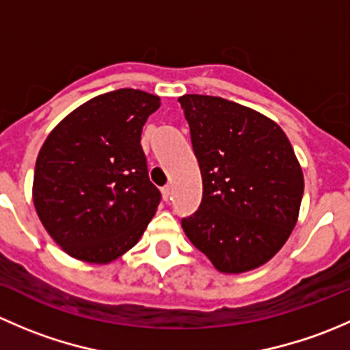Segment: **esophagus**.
<instances>
[{"instance_id": "1", "label": "esophagus", "mask_w": 350, "mask_h": 350, "mask_svg": "<svg viewBox=\"0 0 350 350\" xmlns=\"http://www.w3.org/2000/svg\"><path fill=\"white\" fill-rule=\"evenodd\" d=\"M169 198H171V186H164L162 188V200L164 201H169Z\"/></svg>"}]
</instances>
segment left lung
Wrapping results in <instances>:
<instances>
[{
  "label": "left lung",
  "mask_w": 350,
  "mask_h": 350,
  "mask_svg": "<svg viewBox=\"0 0 350 350\" xmlns=\"http://www.w3.org/2000/svg\"><path fill=\"white\" fill-rule=\"evenodd\" d=\"M203 179L185 234L220 273L239 274L273 259L291 235L303 171L281 126L256 109L206 94L179 98Z\"/></svg>",
  "instance_id": "left-lung-1"
}]
</instances>
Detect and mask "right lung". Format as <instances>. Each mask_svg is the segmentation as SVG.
Returning a JSON list of instances; mask_svg holds the SVG:
<instances>
[{
    "label": "right lung",
    "mask_w": 350,
    "mask_h": 350,
    "mask_svg": "<svg viewBox=\"0 0 350 350\" xmlns=\"http://www.w3.org/2000/svg\"><path fill=\"white\" fill-rule=\"evenodd\" d=\"M161 98L116 90L77 107L49 133L33 174V204L74 259L108 264L132 249L152 220L161 191L150 183L142 126Z\"/></svg>",
    "instance_id": "obj_1"
}]
</instances>
